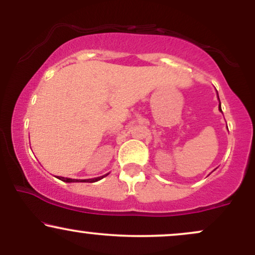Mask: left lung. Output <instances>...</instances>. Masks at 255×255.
<instances>
[{"instance_id":"1","label":"left lung","mask_w":255,"mask_h":255,"mask_svg":"<svg viewBox=\"0 0 255 255\" xmlns=\"http://www.w3.org/2000/svg\"><path fill=\"white\" fill-rule=\"evenodd\" d=\"M219 110H221V111H222V109H221V103H219Z\"/></svg>"}]
</instances>
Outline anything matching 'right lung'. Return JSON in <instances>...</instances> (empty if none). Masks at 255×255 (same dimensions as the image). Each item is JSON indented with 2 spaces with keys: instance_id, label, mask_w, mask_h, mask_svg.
I'll use <instances>...</instances> for the list:
<instances>
[{
  "instance_id": "add662e5",
  "label": "right lung",
  "mask_w": 255,
  "mask_h": 255,
  "mask_svg": "<svg viewBox=\"0 0 255 255\" xmlns=\"http://www.w3.org/2000/svg\"><path fill=\"white\" fill-rule=\"evenodd\" d=\"M109 174H105L103 176H99V177H95V178H89V180H75V178H68V177H62V176H57L58 180L63 181V182H97V181L102 180V178L107 176Z\"/></svg>"
}]
</instances>
